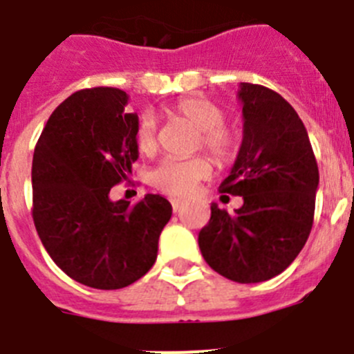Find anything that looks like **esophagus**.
<instances>
[{
    "label": "esophagus",
    "instance_id": "obj_1",
    "mask_svg": "<svg viewBox=\"0 0 354 354\" xmlns=\"http://www.w3.org/2000/svg\"><path fill=\"white\" fill-rule=\"evenodd\" d=\"M170 202H171V209H174V212H177V210H179L180 207H183L184 200L183 198H171Z\"/></svg>",
    "mask_w": 354,
    "mask_h": 354
}]
</instances>
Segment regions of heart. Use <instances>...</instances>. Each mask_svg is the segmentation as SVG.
Instances as JSON below:
<instances>
[{"mask_svg":"<svg viewBox=\"0 0 354 354\" xmlns=\"http://www.w3.org/2000/svg\"><path fill=\"white\" fill-rule=\"evenodd\" d=\"M167 118L191 126L198 131L196 145L209 151L217 161H230L239 151V137L225 126V110L217 103L200 96L183 98L167 109ZM135 145L142 156H152L158 151L156 126L149 115H144L135 129ZM212 163L207 156H193L187 160L167 158L152 168L149 180L156 189L168 194H187L207 179Z\"/></svg>","mask_w":354,"mask_h":354,"instance_id":"heart-1","label":"heart"}]
</instances>
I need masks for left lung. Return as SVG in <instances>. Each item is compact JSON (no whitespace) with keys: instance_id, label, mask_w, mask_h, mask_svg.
<instances>
[{"instance_id":"8db88e82","label":"left lung","mask_w":354,"mask_h":354,"mask_svg":"<svg viewBox=\"0 0 354 354\" xmlns=\"http://www.w3.org/2000/svg\"><path fill=\"white\" fill-rule=\"evenodd\" d=\"M244 138L221 193L242 196L226 212L210 205L198 233L209 267L235 283H261L286 270L309 239L319 184L302 119L283 96L241 82Z\"/></svg>"}]
</instances>
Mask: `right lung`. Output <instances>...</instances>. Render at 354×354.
<instances>
[{"mask_svg": "<svg viewBox=\"0 0 354 354\" xmlns=\"http://www.w3.org/2000/svg\"><path fill=\"white\" fill-rule=\"evenodd\" d=\"M126 103L115 87L77 91L52 112L33 154L31 214L41 244L68 277L96 290L147 274L171 217L161 194L135 205L110 200L138 158V115Z\"/></svg>", "mask_w": 354, "mask_h": 354, "instance_id": "right-lung-1", "label": "right lung"}]
</instances>
